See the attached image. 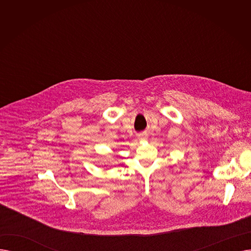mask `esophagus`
<instances>
[{
	"mask_svg": "<svg viewBox=\"0 0 251 251\" xmlns=\"http://www.w3.org/2000/svg\"><path fill=\"white\" fill-rule=\"evenodd\" d=\"M139 139H146V136H144L143 134H141V135L139 136Z\"/></svg>",
	"mask_w": 251,
	"mask_h": 251,
	"instance_id": "34e87169",
	"label": "esophagus"
}]
</instances>
